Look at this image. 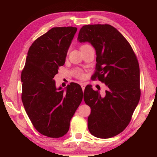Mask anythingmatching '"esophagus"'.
Masks as SVG:
<instances>
[{
	"label": "esophagus",
	"instance_id": "esophagus-1",
	"mask_svg": "<svg viewBox=\"0 0 157 157\" xmlns=\"http://www.w3.org/2000/svg\"><path fill=\"white\" fill-rule=\"evenodd\" d=\"M80 85H81V87L83 91H84V89H85V86H86V84H85L84 83H80Z\"/></svg>",
	"mask_w": 157,
	"mask_h": 157
}]
</instances>
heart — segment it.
<instances>
[{"label": "heart", "mask_w": 157, "mask_h": 157, "mask_svg": "<svg viewBox=\"0 0 157 157\" xmlns=\"http://www.w3.org/2000/svg\"><path fill=\"white\" fill-rule=\"evenodd\" d=\"M89 46V45H88V44H84L81 46L80 48H84V47H86V46ZM73 74L76 77V78H78L79 79H83V78H84V77H85V75H84V73H83V71L80 70V69H79V68L75 69V70L73 71Z\"/></svg>", "instance_id": "heart-1"}]
</instances>
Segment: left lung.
I'll list each match as a JSON object with an SVG mask.
<instances>
[{
    "mask_svg": "<svg viewBox=\"0 0 157 157\" xmlns=\"http://www.w3.org/2000/svg\"><path fill=\"white\" fill-rule=\"evenodd\" d=\"M78 40L89 42L95 49L96 71L93 78L107 87L103 95L91 85L85 87L84 100L91 110L89 130L100 139L115 136L128 125L140 100V69L136 55L123 34L108 24L84 25Z\"/></svg>",
    "mask_w": 157,
    "mask_h": 157,
    "instance_id": "left-lung-1",
    "label": "left lung"
}]
</instances>
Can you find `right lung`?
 Wrapping results in <instances>:
<instances>
[{
	"instance_id": "add662e5",
	"label": "right lung",
	"mask_w": 157,
	"mask_h": 157,
	"mask_svg": "<svg viewBox=\"0 0 157 157\" xmlns=\"http://www.w3.org/2000/svg\"><path fill=\"white\" fill-rule=\"evenodd\" d=\"M77 28H53L29 48L21 73V99L35 129L50 138L68 132L70 121L83 98L80 85L71 83L57 88L54 78L64 64Z\"/></svg>"
}]
</instances>
